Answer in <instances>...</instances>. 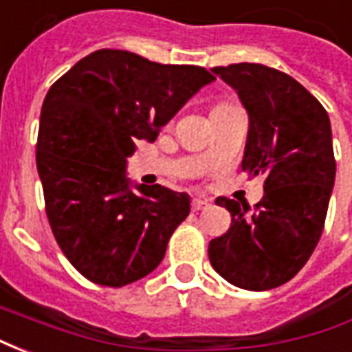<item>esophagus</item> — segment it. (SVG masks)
I'll return each instance as SVG.
<instances>
[{
    "label": "esophagus",
    "instance_id": "esophagus-1",
    "mask_svg": "<svg viewBox=\"0 0 352 352\" xmlns=\"http://www.w3.org/2000/svg\"><path fill=\"white\" fill-rule=\"evenodd\" d=\"M190 207H192V211H196V213H198V211H204V209H207V207H209V201H206V199L194 198L192 199Z\"/></svg>",
    "mask_w": 352,
    "mask_h": 352
}]
</instances>
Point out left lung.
<instances>
[{"label":"left lung","mask_w":352,"mask_h":352,"mask_svg":"<svg viewBox=\"0 0 352 352\" xmlns=\"http://www.w3.org/2000/svg\"><path fill=\"white\" fill-rule=\"evenodd\" d=\"M249 113L241 169L264 177L254 207L217 198L232 224L209 243L221 277L245 290L280 287L302 270L322 236L336 179L332 128L320 101L287 73L262 64L213 67Z\"/></svg>","instance_id":"left-lung-1"}]
</instances>
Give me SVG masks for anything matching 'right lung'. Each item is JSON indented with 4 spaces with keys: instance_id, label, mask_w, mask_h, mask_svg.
Masks as SVG:
<instances>
[{
    "instance_id": "1",
    "label": "right lung",
    "mask_w": 352,
    "mask_h": 352,
    "mask_svg": "<svg viewBox=\"0 0 352 352\" xmlns=\"http://www.w3.org/2000/svg\"><path fill=\"white\" fill-rule=\"evenodd\" d=\"M214 75L128 50L85 56L50 87L37 135L45 211L73 267L101 287H124L158 267L190 198L154 184L130 190L128 156Z\"/></svg>"
}]
</instances>
